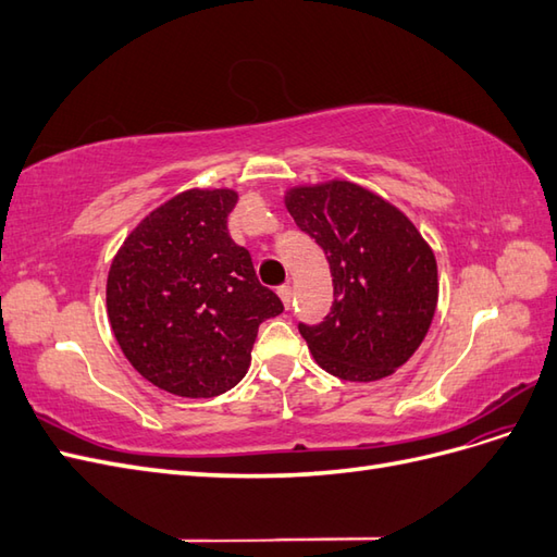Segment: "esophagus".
<instances>
[{
    "label": "esophagus",
    "mask_w": 557,
    "mask_h": 557,
    "mask_svg": "<svg viewBox=\"0 0 557 557\" xmlns=\"http://www.w3.org/2000/svg\"><path fill=\"white\" fill-rule=\"evenodd\" d=\"M276 293H278V297L283 301V307L290 309V301H293V288H290V285H281Z\"/></svg>",
    "instance_id": "obj_1"
}]
</instances>
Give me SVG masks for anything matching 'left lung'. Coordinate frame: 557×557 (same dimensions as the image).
I'll use <instances>...</instances> for the list:
<instances>
[{
  "instance_id": "8db88e82",
  "label": "left lung",
  "mask_w": 557,
  "mask_h": 557,
  "mask_svg": "<svg viewBox=\"0 0 557 557\" xmlns=\"http://www.w3.org/2000/svg\"><path fill=\"white\" fill-rule=\"evenodd\" d=\"M283 205L325 250L334 283L323 323L299 325L313 360L352 383L395 374L423 344L436 311L432 246L407 213L346 178L293 185Z\"/></svg>"
}]
</instances>
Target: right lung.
I'll list each match as a JSON object with an SVG mask.
<instances>
[{"mask_svg": "<svg viewBox=\"0 0 557 557\" xmlns=\"http://www.w3.org/2000/svg\"><path fill=\"white\" fill-rule=\"evenodd\" d=\"M239 193L193 188L141 218L111 260L107 313L123 356L160 391L218 397L250 364L262 320L283 311L232 242Z\"/></svg>", "mask_w": 557, "mask_h": 557, "instance_id": "obj_1", "label": "right lung"}]
</instances>
